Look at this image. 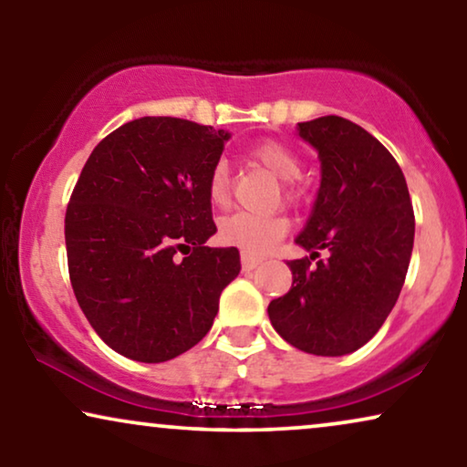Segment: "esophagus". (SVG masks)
<instances>
[{"mask_svg":"<svg viewBox=\"0 0 467 467\" xmlns=\"http://www.w3.org/2000/svg\"><path fill=\"white\" fill-rule=\"evenodd\" d=\"M261 265V259H254V257H246V254H242V270L244 272H251V270H257Z\"/></svg>","mask_w":467,"mask_h":467,"instance_id":"esophagus-1","label":"esophagus"}]
</instances>
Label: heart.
<instances>
[{
	"mask_svg": "<svg viewBox=\"0 0 467 467\" xmlns=\"http://www.w3.org/2000/svg\"><path fill=\"white\" fill-rule=\"evenodd\" d=\"M248 159L283 181L280 191H283L285 202L297 203L302 200V189L296 181L302 174V161L289 146L276 140H264L248 150ZM206 193L208 202L219 210H225L232 203V176L225 161L213 165L206 181ZM289 227L291 223L283 213L265 216L240 213L221 221L219 240L225 246L238 248L246 257H264L289 234Z\"/></svg>",
	"mask_w": 467,
	"mask_h": 467,
	"instance_id": "b5f03b06",
	"label": "heart"
}]
</instances>
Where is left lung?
Returning a JSON list of instances; mask_svg holds the SVG:
<instances>
[{"instance_id":"1","label":"left lung","mask_w":467,"mask_h":467,"mask_svg":"<svg viewBox=\"0 0 467 467\" xmlns=\"http://www.w3.org/2000/svg\"><path fill=\"white\" fill-rule=\"evenodd\" d=\"M299 136L321 159L315 210L296 240L312 254L289 261L291 289L267 315L296 348L337 357L372 340L398 302L412 254V202L398 161L363 127L329 114L299 123Z\"/></svg>"}]
</instances>
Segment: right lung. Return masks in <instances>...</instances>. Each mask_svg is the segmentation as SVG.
Instances as JSON below:
<instances>
[{
  "label": "right lung",
  "instance_id": "1",
  "mask_svg": "<svg viewBox=\"0 0 467 467\" xmlns=\"http://www.w3.org/2000/svg\"><path fill=\"white\" fill-rule=\"evenodd\" d=\"M225 131L142 117L95 146L66 210L67 270L80 310L112 350L161 363L213 327L238 248L216 232L206 181Z\"/></svg>",
  "mask_w": 467,
  "mask_h": 467
}]
</instances>
